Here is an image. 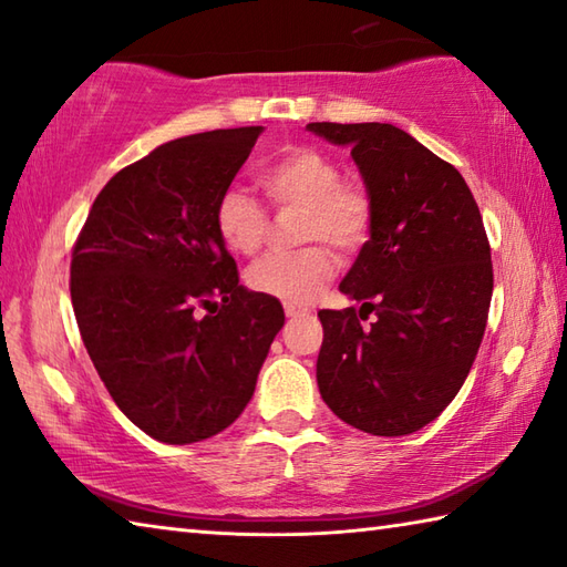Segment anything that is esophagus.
Returning <instances> with one entry per match:
<instances>
[{
  "label": "esophagus",
  "instance_id": "1",
  "mask_svg": "<svg viewBox=\"0 0 567 567\" xmlns=\"http://www.w3.org/2000/svg\"><path fill=\"white\" fill-rule=\"evenodd\" d=\"M307 312H310V310H307V307H300V305H290V302L285 305V315H287V317H305Z\"/></svg>",
  "mask_w": 567,
  "mask_h": 567
}]
</instances>
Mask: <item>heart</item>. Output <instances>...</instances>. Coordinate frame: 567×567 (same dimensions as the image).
Listing matches in <instances>:
<instances>
[{"mask_svg": "<svg viewBox=\"0 0 567 567\" xmlns=\"http://www.w3.org/2000/svg\"><path fill=\"white\" fill-rule=\"evenodd\" d=\"M257 183L277 210L305 213L300 240L312 245L257 262L248 272V285L282 302H310L334 275V257L327 245L349 255L367 243L372 230V200L359 185L344 183L337 161L310 146L277 153L257 173ZM213 223L225 248L245 257L260 252L270 235V215L235 185L220 193Z\"/></svg>", "mask_w": 567, "mask_h": 567, "instance_id": "obj_1", "label": "heart"}]
</instances>
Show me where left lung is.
I'll list each match as a JSON object with an SVG mask.
<instances>
[{
	"instance_id": "obj_1",
	"label": "left lung",
	"mask_w": 567,
	"mask_h": 567,
	"mask_svg": "<svg viewBox=\"0 0 567 567\" xmlns=\"http://www.w3.org/2000/svg\"><path fill=\"white\" fill-rule=\"evenodd\" d=\"M307 128L352 146L372 200V238L339 285L362 307L317 315L319 394L367 434H414L454 401L486 332L493 265L481 210L451 163L391 123Z\"/></svg>"
}]
</instances>
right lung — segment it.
<instances>
[{
    "mask_svg": "<svg viewBox=\"0 0 567 567\" xmlns=\"http://www.w3.org/2000/svg\"><path fill=\"white\" fill-rule=\"evenodd\" d=\"M262 126L163 143L96 195L71 252V305L111 399L163 444L228 429L285 324L215 233L220 193Z\"/></svg>",
    "mask_w": 567,
    "mask_h": 567,
    "instance_id": "obj_1",
    "label": "right lung"
}]
</instances>
